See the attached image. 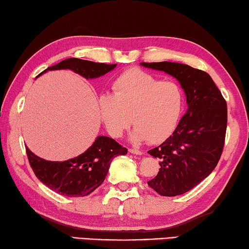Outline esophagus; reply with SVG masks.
<instances>
[{
  "label": "esophagus",
  "instance_id": "obj_1",
  "mask_svg": "<svg viewBox=\"0 0 249 249\" xmlns=\"http://www.w3.org/2000/svg\"><path fill=\"white\" fill-rule=\"evenodd\" d=\"M129 152L132 154H136V155H142L143 152L140 150H137V149H129Z\"/></svg>",
  "mask_w": 249,
  "mask_h": 249
}]
</instances>
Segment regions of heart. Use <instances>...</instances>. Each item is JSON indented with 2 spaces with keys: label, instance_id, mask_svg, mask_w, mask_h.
I'll return each mask as SVG.
<instances>
[{
  "label": "heart",
  "instance_id": "b5f03b06",
  "mask_svg": "<svg viewBox=\"0 0 249 249\" xmlns=\"http://www.w3.org/2000/svg\"><path fill=\"white\" fill-rule=\"evenodd\" d=\"M111 87L112 95L103 94L98 99L100 119L111 137H121L132 122L133 143H159L176 128L185 102L184 90L177 83L130 69L119 74Z\"/></svg>",
  "mask_w": 249,
  "mask_h": 249
}]
</instances>
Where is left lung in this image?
Masks as SVG:
<instances>
[{"label": "left lung", "mask_w": 249, "mask_h": 249, "mask_svg": "<svg viewBox=\"0 0 249 249\" xmlns=\"http://www.w3.org/2000/svg\"><path fill=\"white\" fill-rule=\"evenodd\" d=\"M169 74L185 90L188 109L175 131L147 153L160 159V172L147 181L165 197L187 193L215 168L224 147L228 106L207 72L176 62H142Z\"/></svg>", "instance_id": "obj_1"}]
</instances>
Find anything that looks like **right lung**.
I'll return each instance as SVG.
<instances>
[{
    "instance_id": "1",
    "label": "right lung",
    "mask_w": 249,
    "mask_h": 249,
    "mask_svg": "<svg viewBox=\"0 0 249 249\" xmlns=\"http://www.w3.org/2000/svg\"><path fill=\"white\" fill-rule=\"evenodd\" d=\"M116 65L70 58L43 72L69 69L85 78H95L111 71ZM26 153L35 175L42 184L67 197H85L103 184L111 160L118 155L127 154L128 150L113 139L100 136L84 153L64 162L43 160L35 155L27 146Z\"/></svg>"
}]
</instances>
